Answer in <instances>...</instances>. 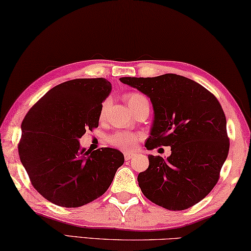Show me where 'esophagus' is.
Wrapping results in <instances>:
<instances>
[{"instance_id":"1","label":"esophagus","mask_w":251,"mask_h":251,"mask_svg":"<svg viewBox=\"0 0 251 251\" xmlns=\"http://www.w3.org/2000/svg\"><path fill=\"white\" fill-rule=\"evenodd\" d=\"M133 156H134L133 153H129V152H125V153H124V157H125L126 161H129L130 158H132Z\"/></svg>"}]
</instances>
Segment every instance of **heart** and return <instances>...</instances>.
Returning a JSON list of instances; mask_svg holds the SVG:
<instances>
[{"instance_id": "obj_1", "label": "heart", "mask_w": 251, "mask_h": 251, "mask_svg": "<svg viewBox=\"0 0 251 251\" xmlns=\"http://www.w3.org/2000/svg\"><path fill=\"white\" fill-rule=\"evenodd\" d=\"M125 100L128 106L132 108L133 111H135V109H137L138 107L142 105H149V100L147 98L144 96V95L138 94V93H130L128 95L125 96ZM107 106H108V100L102 101V104L100 106V111H99V117L102 118L105 116ZM141 135L136 134V133H132V132H117L109 135L107 137V142L108 144H110L111 146L117 147V149L121 150H125V151H129L133 150L136 143L140 141Z\"/></svg>"}]
</instances>
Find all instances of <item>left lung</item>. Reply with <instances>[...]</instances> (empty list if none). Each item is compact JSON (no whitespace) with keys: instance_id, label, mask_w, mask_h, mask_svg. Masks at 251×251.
I'll use <instances>...</instances> for the list:
<instances>
[{"instance_id":"1","label":"left lung","mask_w":251,"mask_h":251,"mask_svg":"<svg viewBox=\"0 0 251 251\" xmlns=\"http://www.w3.org/2000/svg\"><path fill=\"white\" fill-rule=\"evenodd\" d=\"M123 83L149 96L154 122L147 150L171 146L166 158L150 155L138 185L153 203L168 210L189 209L211 192L229 153L224 109L200 83L176 74L152 78L123 77Z\"/></svg>"}]
</instances>
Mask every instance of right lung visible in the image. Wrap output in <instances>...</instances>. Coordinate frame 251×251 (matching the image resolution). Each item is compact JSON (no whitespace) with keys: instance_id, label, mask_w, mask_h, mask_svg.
<instances>
[{"instance_id":"obj_1","label":"right lung","mask_w":251,"mask_h":251,"mask_svg":"<svg viewBox=\"0 0 251 251\" xmlns=\"http://www.w3.org/2000/svg\"><path fill=\"white\" fill-rule=\"evenodd\" d=\"M105 78L74 79L53 87L23 119L19 156L33 188L53 204L78 208L104 194L124 164L118 150H80L79 138L97 128Z\"/></svg>"}]
</instances>
